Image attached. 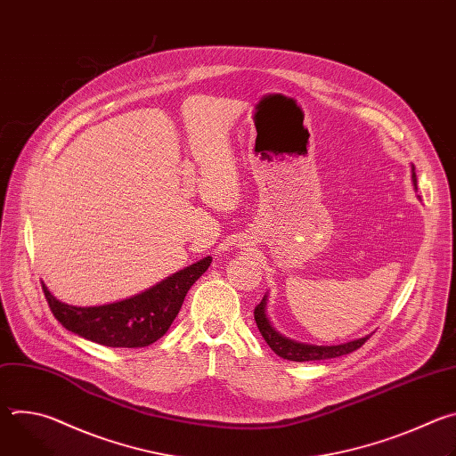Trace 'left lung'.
Listing matches in <instances>:
<instances>
[{"instance_id": "1", "label": "left lung", "mask_w": 456, "mask_h": 456, "mask_svg": "<svg viewBox=\"0 0 456 456\" xmlns=\"http://www.w3.org/2000/svg\"><path fill=\"white\" fill-rule=\"evenodd\" d=\"M413 183L417 185V175L413 173ZM265 303H267V296H264L262 303L256 305L254 308V319L259 329V334L264 336V339L267 341V345L283 359L287 361H296V362H305V361H321V359H332V357H341L346 355L357 348H361L370 336L357 339V341H350L345 345H338V346H315V345H303L292 339L283 338L281 334H278L273 324L269 322L267 315H265Z\"/></svg>"}]
</instances>
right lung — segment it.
<instances>
[{
  "mask_svg": "<svg viewBox=\"0 0 456 456\" xmlns=\"http://www.w3.org/2000/svg\"><path fill=\"white\" fill-rule=\"evenodd\" d=\"M211 265V256L178 271L153 289L102 306H72L55 299L43 283L53 317L64 329L110 348H142L159 341L178 315L191 285Z\"/></svg>",
  "mask_w": 456,
  "mask_h": 456,
  "instance_id": "1",
  "label": "right lung"
}]
</instances>
